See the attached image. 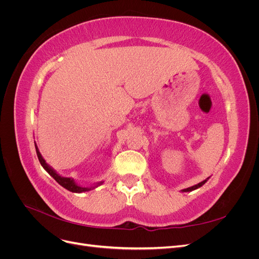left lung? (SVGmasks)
<instances>
[{
  "label": "left lung",
  "mask_w": 259,
  "mask_h": 259,
  "mask_svg": "<svg viewBox=\"0 0 259 259\" xmlns=\"http://www.w3.org/2000/svg\"><path fill=\"white\" fill-rule=\"evenodd\" d=\"M209 178V177H208ZM208 178H206L205 180H203V182H201V183H199L198 185H194V186H192V187H189V188H187V189H184V190H182L183 192H190V191H193V190H195V189H198V188H200V187H202L203 185H204L207 180H208Z\"/></svg>",
  "instance_id": "8db88e82"
}]
</instances>
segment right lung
<instances>
[{
  "label": "right lung",
  "instance_id": "add662e5",
  "mask_svg": "<svg viewBox=\"0 0 259 259\" xmlns=\"http://www.w3.org/2000/svg\"><path fill=\"white\" fill-rule=\"evenodd\" d=\"M34 145H35V143H34ZM35 150H36V154H37L38 161H40V163H41V165L43 166V168H44L46 171H48V173H49L55 180H56V182H57L60 186L66 188V189L69 190V191L74 192V193L86 192V191H90V190H92V189H95L96 187H98V186L104 184V182H99V183L95 184L94 186H91V187H82V186H80V185H77V184L74 182L73 178H71V177H64V176L59 175V174L57 173V171L55 170V169L50 165V164L46 163V161L43 159V156H42V154L40 153V150H38V148H37L36 145H35Z\"/></svg>",
  "mask_w": 259,
  "mask_h": 259
}]
</instances>
